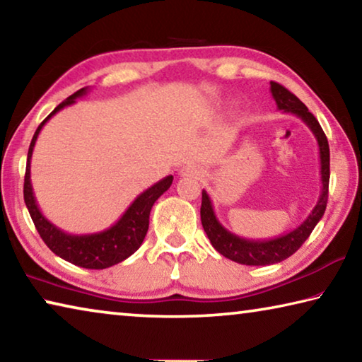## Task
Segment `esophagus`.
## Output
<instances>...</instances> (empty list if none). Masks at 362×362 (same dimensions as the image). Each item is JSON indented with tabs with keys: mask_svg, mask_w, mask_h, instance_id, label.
Returning <instances> with one entry per match:
<instances>
[{
	"mask_svg": "<svg viewBox=\"0 0 362 362\" xmlns=\"http://www.w3.org/2000/svg\"><path fill=\"white\" fill-rule=\"evenodd\" d=\"M180 175L182 177H199L201 170L194 166H183L180 169Z\"/></svg>",
	"mask_w": 362,
	"mask_h": 362,
	"instance_id": "34e87169",
	"label": "esophagus"
}]
</instances>
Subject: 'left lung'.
<instances>
[{"mask_svg":"<svg viewBox=\"0 0 362 362\" xmlns=\"http://www.w3.org/2000/svg\"><path fill=\"white\" fill-rule=\"evenodd\" d=\"M269 90L274 102H276L278 110H283L284 113H292L298 116L310 131L315 134L317 146H320V161H321V193L320 199L315 206V209L310 212L302 225H298L296 230L286 233L283 236L273 238V240L267 241H254L246 240L235 235L225 228L217 218L216 212H214L212 201L207 194L206 189H203V201H201V223L206 231L207 238H209L211 244L218 254H222L226 259H230L241 265H250V267H265L273 265V263H279L291 257L298 247L308 240L311 231L315 230L317 222L322 218L324 211L327 206V194H329V144L327 137L324 131L321 129L320 122L313 115L308 112L303 102H300L291 90H287L284 86L272 81L269 83Z\"/></svg>","mask_w":362,"mask_h":362,"instance_id":"left-lung-1","label":"left lung"}]
</instances>
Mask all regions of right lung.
Listing matches in <instances>:
<instances>
[{
  "mask_svg": "<svg viewBox=\"0 0 362 362\" xmlns=\"http://www.w3.org/2000/svg\"><path fill=\"white\" fill-rule=\"evenodd\" d=\"M88 93L89 86L88 88L76 90V93L71 94L69 99L59 103V105L54 108V112H51V115L38 126V129H36L28 148L25 182H23V199H25L30 217H32L40 236L54 254L59 255L60 259L81 268L103 269L126 260L127 257H131L140 246H142L146 231H148L151 207L156 203L159 196L164 192H168L169 187L173 185L174 177H164L163 180H159L155 185L146 188L144 193H140L137 198L132 201V204L127 207L118 222L103 231L89 233V235H71V233H66L62 228H59V226L54 225L51 220H47L42 216L38 203H36L32 179H30V164H32V155L36 139H38L42 126H45L54 115L65 107L73 105L76 99L86 95Z\"/></svg>",
  "mask_w": 362,
  "mask_h": 362,
  "instance_id": "right-lung-1",
  "label": "right lung"
}]
</instances>
